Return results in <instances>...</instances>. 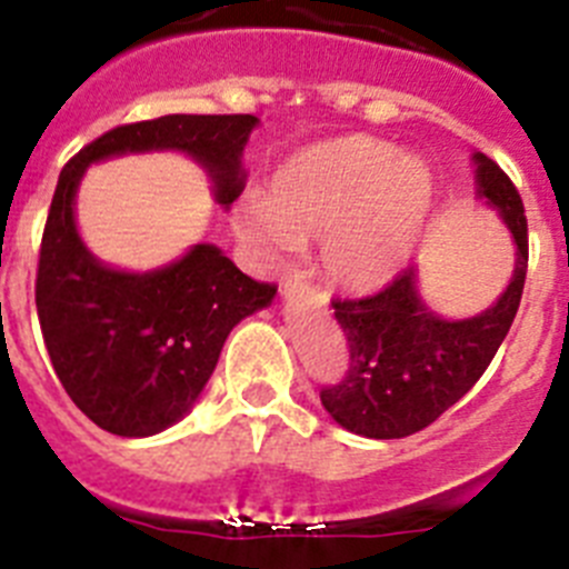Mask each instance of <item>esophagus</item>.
<instances>
[{"instance_id": "obj_1", "label": "esophagus", "mask_w": 569, "mask_h": 569, "mask_svg": "<svg viewBox=\"0 0 569 569\" xmlns=\"http://www.w3.org/2000/svg\"><path fill=\"white\" fill-rule=\"evenodd\" d=\"M305 293H312V288L301 279V276H290V279L281 284V296H284V299H299V296Z\"/></svg>"}]
</instances>
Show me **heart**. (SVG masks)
Here are the masks:
<instances>
[{"mask_svg": "<svg viewBox=\"0 0 569 569\" xmlns=\"http://www.w3.org/2000/svg\"><path fill=\"white\" fill-rule=\"evenodd\" d=\"M429 166L369 134L321 140L290 154L268 182V200L248 197L239 226L270 257L321 239V264L358 293L383 288L429 220Z\"/></svg>", "mask_w": 569, "mask_h": 569, "instance_id": "1", "label": "heart"}]
</instances>
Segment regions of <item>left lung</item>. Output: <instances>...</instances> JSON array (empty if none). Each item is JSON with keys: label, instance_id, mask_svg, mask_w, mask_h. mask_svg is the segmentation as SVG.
Here are the masks:
<instances>
[{"label": "left lung", "instance_id": "1", "mask_svg": "<svg viewBox=\"0 0 569 569\" xmlns=\"http://www.w3.org/2000/svg\"><path fill=\"white\" fill-rule=\"evenodd\" d=\"M477 194L513 233L516 268L508 290L473 319L448 321L417 296L415 268L363 299H332L349 343L347 375L321 389L338 426L372 440H398L426 429L482 378L508 336L528 276V220L510 177L473 154Z\"/></svg>", "mask_w": 569, "mask_h": 569}]
</instances>
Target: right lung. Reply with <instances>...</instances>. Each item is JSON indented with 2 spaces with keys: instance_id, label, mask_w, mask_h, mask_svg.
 <instances>
[{
  "instance_id": "obj_1",
  "label": "right lung",
  "mask_w": 569,
  "mask_h": 569,
  "mask_svg": "<svg viewBox=\"0 0 569 569\" xmlns=\"http://www.w3.org/2000/svg\"><path fill=\"white\" fill-rule=\"evenodd\" d=\"M257 123L253 114L123 123L61 169L41 237L36 310L61 387L103 431L149 437L174 426L206 389L228 332L268 307L276 284L244 276L217 244H194L149 273L107 268L78 237V182L98 160L177 149L211 174L213 197L228 208L244 189L242 149Z\"/></svg>"
}]
</instances>
